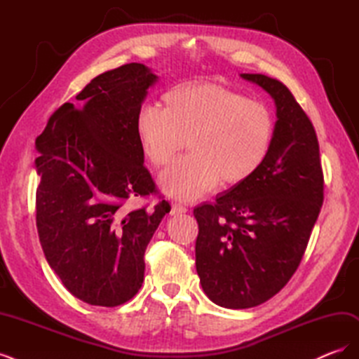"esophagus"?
<instances>
[{"label":"esophagus","mask_w":359,"mask_h":359,"mask_svg":"<svg viewBox=\"0 0 359 359\" xmlns=\"http://www.w3.org/2000/svg\"><path fill=\"white\" fill-rule=\"evenodd\" d=\"M187 212V208L181 203H173L172 210H170V215H178V214H184Z\"/></svg>","instance_id":"1"}]
</instances>
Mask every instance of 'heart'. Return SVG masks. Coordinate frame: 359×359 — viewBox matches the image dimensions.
<instances>
[{
  "label": "heart",
  "mask_w": 359,
  "mask_h": 359,
  "mask_svg": "<svg viewBox=\"0 0 359 359\" xmlns=\"http://www.w3.org/2000/svg\"><path fill=\"white\" fill-rule=\"evenodd\" d=\"M166 107L147 104L136 118L140 149L157 168L186 147L191 153L160 175L168 196L196 201L219 182L240 184L262 166L274 136L268 107L220 85H181L165 94Z\"/></svg>",
  "instance_id": "obj_1"
}]
</instances>
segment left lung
I'll list each match as a JSON object with an SVG mask.
<instances>
[{"mask_svg":"<svg viewBox=\"0 0 359 359\" xmlns=\"http://www.w3.org/2000/svg\"><path fill=\"white\" fill-rule=\"evenodd\" d=\"M241 78L274 99L273 144L252 177L193 211L202 289L217 306L235 310L256 307L286 286L323 203L319 142L310 118L285 83L259 73Z\"/></svg>","mask_w":359,"mask_h":359,"instance_id":"left-lung-1","label":"left lung"}]
</instances>
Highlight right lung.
Wrapping results in <instances>:
<instances>
[{
  "mask_svg": "<svg viewBox=\"0 0 359 359\" xmlns=\"http://www.w3.org/2000/svg\"><path fill=\"white\" fill-rule=\"evenodd\" d=\"M157 76L130 62L94 78L36 139V223L49 266L73 297L116 307L144 283V255L170 205L126 210L156 193L136 118Z\"/></svg>",
  "mask_w": 359,
  "mask_h": 359,
  "instance_id": "right-lung-1",
  "label": "right lung"
}]
</instances>
